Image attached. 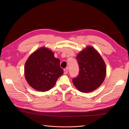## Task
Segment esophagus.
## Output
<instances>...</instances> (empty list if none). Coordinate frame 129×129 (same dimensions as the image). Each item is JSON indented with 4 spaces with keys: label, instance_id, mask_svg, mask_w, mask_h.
<instances>
[{
    "label": "esophagus",
    "instance_id": "34e87169",
    "mask_svg": "<svg viewBox=\"0 0 129 129\" xmlns=\"http://www.w3.org/2000/svg\"><path fill=\"white\" fill-rule=\"evenodd\" d=\"M68 68H67V69H65L64 70V74H67L68 73Z\"/></svg>",
    "mask_w": 129,
    "mask_h": 129
}]
</instances>
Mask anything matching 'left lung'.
I'll list each match as a JSON object with an SVG mask.
<instances>
[{
    "label": "left lung",
    "mask_w": 129,
    "mask_h": 129,
    "mask_svg": "<svg viewBox=\"0 0 129 129\" xmlns=\"http://www.w3.org/2000/svg\"><path fill=\"white\" fill-rule=\"evenodd\" d=\"M76 60L80 70L73 79L74 85L82 92L94 91L102 84L106 76V67L102 57L89 46L78 54Z\"/></svg>",
    "instance_id": "left-lung-1"
}]
</instances>
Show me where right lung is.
Masks as SVG:
<instances>
[{
	"mask_svg": "<svg viewBox=\"0 0 129 129\" xmlns=\"http://www.w3.org/2000/svg\"><path fill=\"white\" fill-rule=\"evenodd\" d=\"M54 53L45 47L40 48L30 55L25 64L24 74L26 81L33 88L43 92L48 91L64 71L60 60Z\"/></svg>",
	"mask_w": 129,
	"mask_h": 129,
	"instance_id": "obj_1",
	"label": "right lung"
}]
</instances>
